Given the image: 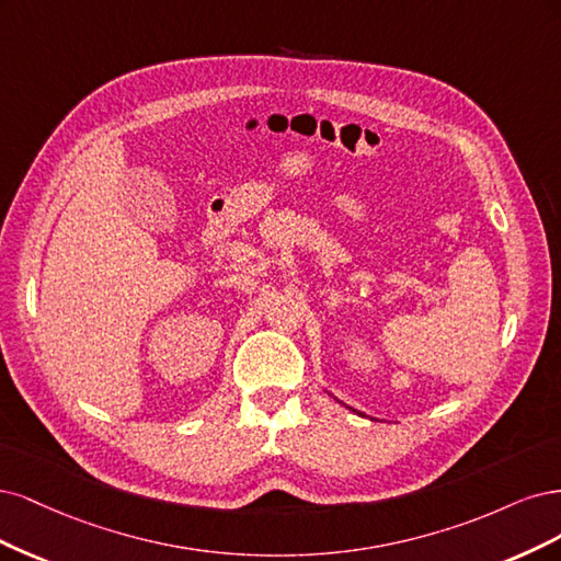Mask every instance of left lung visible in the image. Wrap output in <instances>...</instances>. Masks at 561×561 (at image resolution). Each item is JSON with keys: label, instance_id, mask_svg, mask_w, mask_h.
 Listing matches in <instances>:
<instances>
[{"label": "left lung", "instance_id": "obj_1", "mask_svg": "<svg viewBox=\"0 0 561 561\" xmlns=\"http://www.w3.org/2000/svg\"><path fill=\"white\" fill-rule=\"evenodd\" d=\"M329 396H333V393H329ZM333 399H335V396H333ZM335 401H337V399H335ZM337 403H342V401H337ZM342 405H345V403H342ZM345 408H350V405H345ZM350 410H352V412H356L354 408H350ZM356 414H360V417H366V414H364V412H356Z\"/></svg>", "mask_w": 561, "mask_h": 561}]
</instances>
